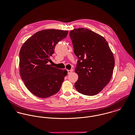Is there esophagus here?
Listing matches in <instances>:
<instances>
[{
    "instance_id": "obj_1",
    "label": "esophagus",
    "mask_w": 135,
    "mask_h": 135,
    "mask_svg": "<svg viewBox=\"0 0 135 135\" xmlns=\"http://www.w3.org/2000/svg\"><path fill=\"white\" fill-rule=\"evenodd\" d=\"M67 71H68V74H70V73H72L73 70H68Z\"/></svg>"
}]
</instances>
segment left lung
<instances>
[{
    "label": "left lung",
    "mask_w": 135,
    "mask_h": 135,
    "mask_svg": "<svg viewBox=\"0 0 135 135\" xmlns=\"http://www.w3.org/2000/svg\"><path fill=\"white\" fill-rule=\"evenodd\" d=\"M70 37L79 59L74 70L79 77L74 87L84 95H96L112 78L114 54L104 37L89 29H74L70 31Z\"/></svg>",
    "instance_id": "left-lung-1"
}]
</instances>
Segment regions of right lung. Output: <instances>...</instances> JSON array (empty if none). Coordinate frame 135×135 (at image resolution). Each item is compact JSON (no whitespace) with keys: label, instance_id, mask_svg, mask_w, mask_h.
Masks as SVG:
<instances>
[{"label":"right lung","instance_id":"obj_1","mask_svg":"<svg viewBox=\"0 0 135 135\" xmlns=\"http://www.w3.org/2000/svg\"><path fill=\"white\" fill-rule=\"evenodd\" d=\"M68 31L47 29L34 34L22 45L20 52V71L27 89L35 96L46 98L60 90L66 70L48 65L56 45Z\"/></svg>","mask_w":135,"mask_h":135}]
</instances>
